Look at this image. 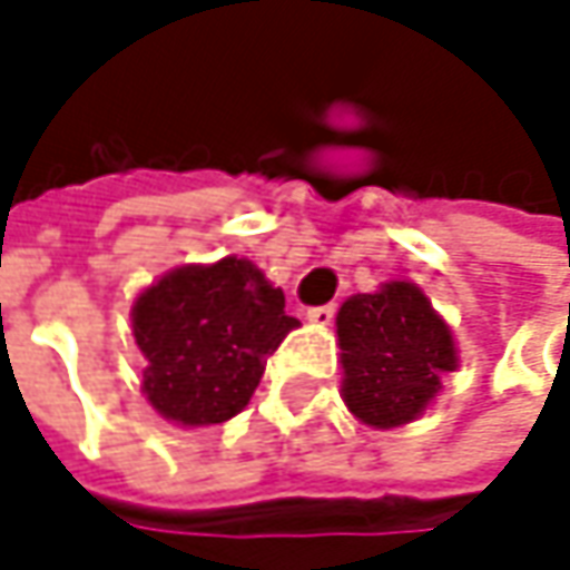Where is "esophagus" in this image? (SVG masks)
Listing matches in <instances>:
<instances>
[{
    "label": "esophagus",
    "mask_w": 570,
    "mask_h": 570,
    "mask_svg": "<svg viewBox=\"0 0 570 570\" xmlns=\"http://www.w3.org/2000/svg\"><path fill=\"white\" fill-rule=\"evenodd\" d=\"M333 316H336V303L309 306V309H306V320H309V323H316V326H330V323H333Z\"/></svg>",
    "instance_id": "esophagus-1"
}]
</instances>
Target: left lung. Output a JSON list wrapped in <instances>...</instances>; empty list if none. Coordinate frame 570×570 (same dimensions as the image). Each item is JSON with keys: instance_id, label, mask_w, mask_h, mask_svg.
Instances as JSON below:
<instances>
[{"instance_id": "left-lung-1", "label": "left lung", "mask_w": 570, "mask_h": 570, "mask_svg": "<svg viewBox=\"0 0 570 570\" xmlns=\"http://www.w3.org/2000/svg\"><path fill=\"white\" fill-rule=\"evenodd\" d=\"M336 336L343 402L373 429H399L419 419L459 366L449 323L409 281L350 296L336 313Z\"/></svg>"}]
</instances>
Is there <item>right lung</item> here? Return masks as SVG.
<instances>
[{
  "mask_svg": "<svg viewBox=\"0 0 570 570\" xmlns=\"http://www.w3.org/2000/svg\"><path fill=\"white\" fill-rule=\"evenodd\" d=\"M135 343L145 356L141 393L177 425L234 419L261 383L267 356L299 326L284 289L250 261L187 264L138 293Z\"/></svg>",
  "mask_w": 570,
  "mask_h": 570,
  "instance_id": "right-lung-1",
  "label": "right lung"
}]
</instances>
